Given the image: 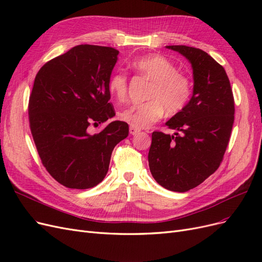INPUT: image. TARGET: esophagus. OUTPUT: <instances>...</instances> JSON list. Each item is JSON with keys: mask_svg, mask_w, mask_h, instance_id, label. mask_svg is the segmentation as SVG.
<instances>
[{"mask_svg": "<svg viewBox=\"0 0 262 262\" xmlns=\"http://www.w3.org/2000/svg\"><path fill=\"white\" fill-rule=\"evenodd\" d=\"M129 131H130V134H131V136H136L137 133H139V132H140V130H139V129H137V128H134V126H130V128H129Z\"/></svg>", "mask_w": 262, "mask_h": 262, "instance_id": "1", "label": "esophagus"}]
</instances>
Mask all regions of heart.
<instances>
[{
    "label": "heart",
    "instance_id": "1",
    "mask_svg": "<svg viewBox=\"0 0 262 262\" xmlns=\"http://www.w3.org/2000/svg\"><path fill=\"white\" fill-rule=\"evenodd\" d=\"M131 67L137 73L152 81L147 94L149 100L121 110L119 113L121 120L137 129H143L160 120L164 112L173 116L187 106L191 95V83L186 75L177 72L171 61L160 54H147L134 60ZM108 89L117 100H123L128 89L125 74H113Z\"/></svg>",
    "mask_w": 262,
    "mask_h": 262
}]
</instances>
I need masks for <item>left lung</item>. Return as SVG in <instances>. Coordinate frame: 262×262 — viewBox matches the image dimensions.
I'll return each mask as SVG.
<instances>
[{"instance_id": "left-lung-1", "label": "left lung", "mask_w": 262, "mask_h": 262, "mask_svg": "<svg viewBox=\"0 0 262 262\" xmlns=\"http://www.w3.org/2000/svg\"><path fill=\"white\" fill-rule=\"evenodd\" d=\"M189 61L193 91L187 106L166 122L177 132L152 133L148 166L165 189L186 192L215 171L223 160L234 123V97L224 68L201 49L166 46Z\"/></svg>"}]
</instances>
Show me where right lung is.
Listing matches in <instances>:
<instances>
[{
    "label": "right lung",
    "mask_w": 262,
    "mask_h": 262,
    "mask_svg": "<svg viewBox=\"0 0 262 262\" xmlns=\"http://www.w3.org/2000/svg\"><path fill=\"white\" fill-rule=\"evenodd\" d=\"M119 51L80 45L47 62L36 75L29 98L30 130L50 175L67 188L89 189L107 175L114 147L128 137L123 121L98 125L115 117L108 82Z\"/></svg>",
    "instance_id": "1"
}]
</instances>
